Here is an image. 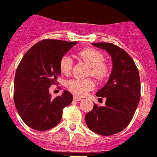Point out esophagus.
I'll return each mask as SVG.
<instances>
[{
	"label": "esophagus",
	"mask_w": 157,
	"mask_h": 157,
	"mask_svg": "<svg viewBox=\"0 0 157 157\" xmlns=\"http://www.w3.org/2000/svg\"><path fill=\"white\" fill-rule=\"evenodd\" d=\"M73 99H74V101H79L82 100V98H79V97H78V96H75V95L73 97Z\"/></svg>",
	"instance_id": "obj_1"
}]
</instances>
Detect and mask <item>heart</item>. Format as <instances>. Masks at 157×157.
I'll return each instance as SVG.
<instances>
[{"instance_id": "heart-1", "label": "heart", "mask_w": 157, "mask_h": 157, "mask_svg": "<svg viewBox=\"0 0 157 157\" xmlns=\"http://www.w3.org/2000/svg\"><path fill=\"white\" fill-rule=\"evenodd\" d=\"M79 56L85 63L91 68V75L98 80H104L109 75V69L104 63V55L92 48H85L78 52ZM72 58L68 55H64L59 61L60 71L64 75L70 74L72 69ZM67 88L74 94L84 96L94 88V84L92 79H72L67 82Z\"/></svg>"}]
</instances>
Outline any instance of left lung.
Masks as SVG:
<instances>
[{
    "mask_svg": "<svg viewBox=\"0 0 157 157\" xmlns=\"http://www.w3.org/2000/svg\"><path fill=\"white\" fill-rule=\"evenodd\" d=\"M92 45L111 55L113 66L108 82L96 93L98 97L106 98L105 105L94 104L93 109L85 115V122L91 131L110 136L126 128L134 115L140 98L139 71L121 48L111 43Z\"/></svg>",
    "mask_w": 157,
    "mask_h": 157,
    "instance_id": "left-lung-1",
    "label": "left lung"
}]
</instances>
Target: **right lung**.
Masks as SVG:
<instances>
[{
  "instance_id": "obj_1",
  "label": "right lung",
  "mask_w": 157,
  "mask_h": 157,
  "mask_svg": "<svg viewBox=\"0 0 157 157\" xmlns=\"http://www.w3.org/2000/svg\"><path fill=\"white\" fill-rule=\"evenodd\" d=\"M78 43L46 39L32 46L21 59L14 78L13 100L24 123L33 130L47 131L56 126L63 110L72 103V94L65 90L51 98L49 88L61 75L59 61Z\"/></svg>"
}]
</instances>
